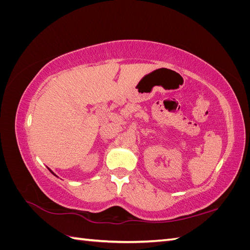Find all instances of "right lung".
I'll return each instance as SVG.
<instances>
[{
  "mask_svg": "<svg viewBox=\"0 0 250 250\" xmlns=\"http://www.w3.org/2000/svg\"><path fill=\"white\" fill-rule=\"evenodd\" d=\"M49 170H50V169H49ZM50 171H51V170H50ZM51 173H53V172H52V171H51ZM53 174H54V173H53ZM54 175H55V174H54Z\"/></svg>",
  "mask_w": 250,
  "mask_h": 250,
  "instance_id": "obj_1",
  "label": "right lung"
}]
</instances>
